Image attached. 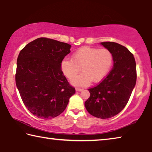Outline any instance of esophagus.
I'll return each mask as SVG.
<instances>
[{"instance_id":"obj_1","label":"esophagus","mask_w":152,"mask_h":152,"mask_svg":"<svg viewBox=\"0 0 152 152\" xmlns=\"http://www.w3.org/2000/svg\"><path fill=\"white\" fill-rule=\"evenodd\" d=\"M82 88H76V91H78V92H80V91H82Z\"/></svg>"}]
</instances>
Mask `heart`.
<instances>
[{"label": "heart", "mask_w": 152, "mask_h": 152, "mask_svg": "<svg viewBox=\"0 0 152 152\" xmlns=\"http://www.w3.org/2000/svg\"><path fill=\"white\" fill-rule=\"evenodd\" d=\"M113 63L112 53L107 49L90 47L80 48L72 59H64L61 62V70L70 80L80 71L83 73L72 80L76 86H86L92 82H99L109 74Z\"/></svg>", "instance_id": "heart-1"}]
</instances>
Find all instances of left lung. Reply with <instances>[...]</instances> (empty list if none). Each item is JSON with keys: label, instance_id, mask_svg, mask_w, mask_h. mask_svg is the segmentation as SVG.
<instances>
[{"label": "left lung", "instance_id": "8db88e82", "mask_svg": "<svg viewBox=\"0 0 152 152\" xmlns=\"http://www.w3.org/2000/svg\"><path fill=\"white\" fill-rule=\"evenodd\" d=\"M101 45L112 53L113 67L101 83L88 89L91 96L84 105L92 116L109 119L121 111L129 101L136 84V64L124 46L110 42Z\"/></svg>", "mask_w": 152, "mask_h": 152}]
</instances>
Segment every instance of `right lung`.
Segmentation results:
<instances>
[{"mask_svg": "<svg viewBox=\"0 0 152 152\" xmlns=\"http://www.w3.org/2000/svg\"><path fill=\"white\" fill-rule=\"evenodd\" d=\"M71 45L45 37L28 43L17 61L15 81L25 106L40 119H50L66 109L75 93L61 70Z\"/></svg>", "mask_w": 152, "mask_h": 152, "instance_id": "obj_1", "label": "right lung"}]
</instances>
